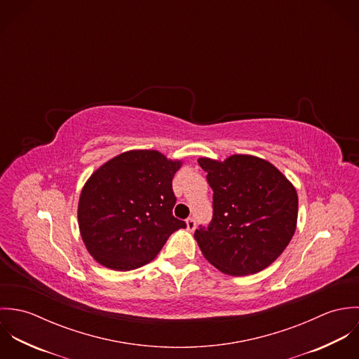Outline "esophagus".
Wrapping results in <instances>:
<instances>
[{"label": "esophagus", "mask_w": 359, "mask_h": 359, "mask_svg": "<svg viewBox=\"0 0 359 359\" xmlns=\"http://www.w3.org/2000/svg\"><path fill=\"white\" fill-rule=\"evenodd\" d=\"M195 228H196L195 219H194V218H188V219H187V229H188L189 232H194Z\"/></svg>", "instance_id": "obj_1"}]
</instances>
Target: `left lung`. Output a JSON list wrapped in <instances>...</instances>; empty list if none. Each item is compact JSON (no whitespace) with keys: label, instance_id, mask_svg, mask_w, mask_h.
I'll list each match as a JSON object with an SVG mask.
<instances>
[{"label":"left lung","instance_id":"1","mask_svg":"<svg viewBox=\"0 0 359 359\" xmlns=\"http://www.w3.org/2000/svg\"><path fill=\"white\" fill-rule=\"evenodd\" d=\"M212 189V219L195 239L205 259L232 276L257 273L283 253L297 226L293 184L269 161L232 154L201 157Z\"/></svg>","mask_w":359,"mask_h":359}]
</instances>
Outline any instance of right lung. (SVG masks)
<instances>
[{"mask_svg":"<svg viewBox=\"0 0 359 359\" xmlns=\"http://www.w3.org/2000/svg\"><path fill=\"white\" fill-rule=\"evenodd\" d=\"M182 165L157 151L135 149L107 160L84 184L79 228L88 253L114 271L151 262L168 236L185 228L172 215V177Z\"/></svg>","mask_w":359,"mask_h":359,"instance_id":"1","label":"right lung"}]
</instances>
